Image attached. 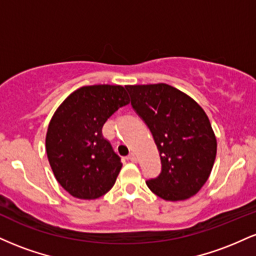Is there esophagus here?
I'll return each mask as SVG.
<instances>
[{
    "instance_id": "34e87169",
    "label": "esophagus",
    "mask_w": 256,
    "mask_h": 256,
    "mask_svg": "<svg viewBox=\"0 0 256 256\" xmlns=\"http://www.w3.org/2000/svg\"><path fill=\"white\" fill-rule=\"evenodd\" d=\"M128 160H130V161H132V162H137V160H138L137 155L134 154V152H130V154H128Z\"/></svg>"
}]
</instances>
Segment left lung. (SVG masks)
Returning a JSON list of instances; mask_svg holds the SVG:
<instances>
[{
  "label": "left lung",
  "mask_w": 256,
  "mask_h": 256,
  "mask_svg": "<svg viewBox=\"0 0 256 256\" xmlns=\"http://www.w3.org/2000/svg\"><path fill=\"white\" fill-rule=\"evenodd\" d=\"M131 106L150 130L161 172L146 183L166 201L186 200L204 186L216 155V140L204 110L186 94L164 83L126 85Z\"/></svg>",
  "instance_id": "obj_1"
}]
</instances>
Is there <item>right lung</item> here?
Listing matches in <instances>:
<instances>
[{
	"mask_svg": "<svg viewBox=\"0 0 256 256\" xmlns=\"http://www.w3.org/2000/svg\"><path fill=\"white\" fill-rule=\"evenodd\" d=\"M128 104L120 85H90L72 92L52 116L46 155L56 180L74 198H98L116 183L122 165L102 134V126Z\"/></svg>",
	"mask_w": 256,
	"mask_h": 256,
	"instance_id": "right-lung-1",
	"label": "right lung"
}]
</instances>
